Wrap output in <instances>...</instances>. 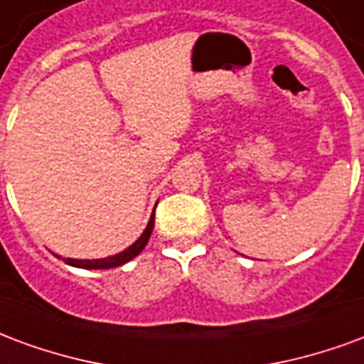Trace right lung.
Here are the masks:
<instances>
[{"label":"right lung","instance_id":"add662e5","mask_svg":"<svg viewBox=\"0 0 364 364\" xmlns=\"http://www.w3.org/2000/svg\"><path fill=\"white\" fill-rule=\"evenodd\" d=\"M153 227H155V213L151 215L149 223H147V227L143 230V235L137 240H135L129 248H126L120 254H114V256H108V258L102 259H73V258H65L63 262L65 264H70L73 267H83V269H110V267H118L127 264L129 259H134L139 252L145 248V244L149 242L151 232H153Z\"/></svg>","mask_w":364,"mask_h":364}]
</instances>
